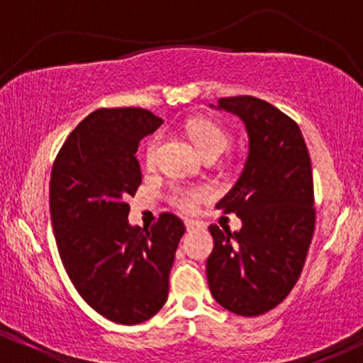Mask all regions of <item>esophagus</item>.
Here are the masks:
<instances>
[{
	"label": "esophagus",
	"mask_w": 363,
	"mask_h": 363,
	"mask_svg": "<svg viewBox=\"0 0 363 363\" xmlns=\"http://www.w3.org/2000/svg\"><path fill=\"white\" fill-rule=\"evenodd\" d=\"M203 227V223H199V222H194V220H187L186 222V228L187 230H196V228H201Z\"/></svg>",
	"instance_id": "obj_1"
}]
</instances>
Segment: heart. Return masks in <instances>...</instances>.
Wrapping results in <instances>:
<instances>
[{
    "instance_id": "1",
    "label": "heart",
    "mask_w": 363,
    "mask_h": 363,
    "mask_svg": "<svg viewBox=\"0 0 363 363\" xmlns=\"http://www.w3.org/2000/svg\"><path fill=\"white\" fill-rule=\"evenodd\" d=\"M187 133L196 145V148L201 152V155H210V153H222L227 148V135L222 128L216 126L215 123L208 119H194L187 124ZM160 147V136H155L148 141L147 150H145V164L153 167L157 158V150ZM210 189L203 186H177L170 193V203L181 210L182 213H194L203 201L210 198Z\"/></svg>"
}]
</instances>
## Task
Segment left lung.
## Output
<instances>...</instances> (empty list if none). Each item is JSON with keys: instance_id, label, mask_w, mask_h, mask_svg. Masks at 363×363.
I'll list each match as a JSON object with an SVG mask.
<instances>
[{"instance_id": "8db88e82", "label": "left lung", "mask_w": 363, "mask_h": 363, "mask_svg": "<svg viewBox=\"0 0 363 363\" xmlns=\"http://www.w3.org/2000/svg\"><path fill=\"white\" fill-rule=\"evenodd\" d=\"M216 109L240 118L249 152L235 186L216 203L242 228L210 225L206 277L220 306L251 318L285 301L302 273L315 222L311 157L297 123L272 104L240 95L220 99Z\"/></svg>"}]
</instances>
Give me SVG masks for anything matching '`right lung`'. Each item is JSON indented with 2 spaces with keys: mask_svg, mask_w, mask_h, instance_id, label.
<instances>
[{
  "mask_svg": "<svg viewBox=\"0 0 363 363\" xmlns=\"http://www.w3.org/2000/svg\"><path fill=\"white\" fill-rule=\"evenodd\" d=\"M164 123L140 107L99 109L65 141L51 172L49 208L57 251L78 294L118 324H138L169 297V273L186 227L162 213L129 225L126 199L141 184L140 141Z\"/></svg>",
  "mask_w": 363,
  "mask_h": 363,
  "instance_id": "obj_1",
  "label": "right lung"
}]
</instances>
